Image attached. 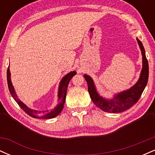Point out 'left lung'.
Returning a JSON list of instances; mask_svg holds the SVG:
<instances>
[{
	"instance_id": "obj_1",
	"label": "left lung",
	"mask_w": 155,
	"mask_h": 155,
	"mask_svg": "<svg viewBox=\"0 0 155 155\" xmlns=\"http://www.w3.org/2000/svg\"><path fill=\"white\" fill-rule=\"evenodd\" d=\"M138 45L143 57V68L138 81L134 86L126 91L122 92L115 95L114 99L106 100L98 95L94 85L93 81L88 75H84V77L86 79L88 85V92L92 102L97 107L101 110L109 112V113H120L124 111L136 104L141 96L143 90L147 86L149 79V64L148 60L145 54V49L141 41L137 38Z\"/></svg>"
}]
</instances>
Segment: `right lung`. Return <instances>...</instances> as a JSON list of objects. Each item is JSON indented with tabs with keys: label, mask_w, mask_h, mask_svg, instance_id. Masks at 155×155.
I'll return each mask as SVG.
<instances>
[{
	"label": "right lung",
	"mask_w": 155,
	"mask_h": 155,
	"mask_svg": "<svg viewBox=\"0 0 155 155\" xmlns=\"http://www.w3.org/2000/svg\"><path fill=\"white\" fill-rule=\"evenodd\" d=\"M76 71H72L69 74H68L66 76H65L61 80L60 83L59 90H58V100H59V104L54 108L52 111H36V110L31 109V108L27 107L17 97V95H16L15 89H14L13 85H12V81H11V74L9 71V66H8V69H7V82H8V87L9 92L12 95L13 98L15 99L17 104L20 106V108L24 111L25 113L28 114L29 116H31L33 118L37 119H51L54 118L56 116L62 111L63 110L64 104H65V97H66V92H67V88L68 85L69 81L71 79V78L74 75H76Z\"/></svg>",
	"instance_id": "1"
}]
</instances>
